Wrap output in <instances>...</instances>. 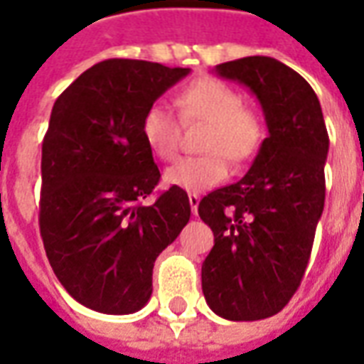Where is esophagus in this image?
Instances as JSON below:
<instances>
[{
    "label": "esophagus",
    "mask_w": 364,
    "mask_h": 364,
    "mask_svg": "<svg viewBox=\"0 0 364 364\" xmlns=\"http://www.w3.org/2000/svg\"><path fill=\"white\" fill-rule=\"evenodd\" d=\"M198 203H200L198 195H195V193H189V205H191V210H193V214L198 213Z\"/></svg>",
    "instance_id": "34e87169"
}]
</instances>
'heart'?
I'll use <instances>...</instances> for the list:
<instances>
[{
  "label": "heart",
  "mask_w": 364,
  "mask_h": 364,
  "mask_svg": "<svg viewBox=\"0 0 364 364\" xmlns=\"http://www.w3.org/2000/svg\"><path fill=\"white\" fill-rule=\"evenodd\" d=\"M179 114L185 122H206L197 158H183L167 167L164 179L169 187L187 193L218 187L228 179L230 164H244L259 151L265 140V124L255 111L244 107V99L228 83L200 77L177 95ZM140 132L148 150L159 159H173L179 150L181 124L171 107L151 103L144 112Z\"/></svg>",
  "instance_id": "obj_1"
}]
</instances>
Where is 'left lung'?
Segmentation results:
<instances>
[{"label": "left lung", "instance_id": "obj_1", "mask_svg": "<svg viewBox=\"0 0 364 364\" xmlns=\"http://www.w3.org/2000/svg\"><path fill=\"white\" fill-rule=\"evenodd\" d=\"M214 72L257 97L269 136L240 181L198 203L214 234L203 292L220 318L263 320L289 304L304 277L326 200L328 130L310 83L279 60L247 56Z\"/></svg>", "mask_w": 364, "mask_h": 364}]
</instances>
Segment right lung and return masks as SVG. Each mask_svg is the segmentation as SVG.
I'll return each mask as SVG.
<instances>
[{"label": "right lung", "instance_id": "obj_1", "mask_svg": "<svg viewBox=\"0 0 364 364\" xmlns=\"http://www.w3.org/2000/svg\"><path fill=\"white\" fill-rule=\"evenodd\" d=\"M189 72L105 60L52 107L41 161V236L62 287L95 312L146 306L156 257L191 218L183 189L140 203L161 177L140 132L144 112Z\"/></svg>", "mask_w": 364, "mask_h": 364}]
</instances>
